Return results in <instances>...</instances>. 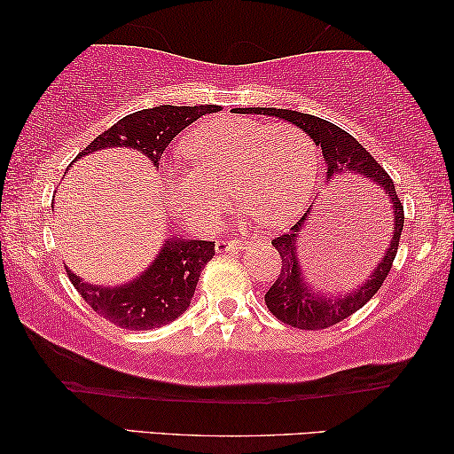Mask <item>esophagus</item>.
<instances>
[{
	"instance_id": "34e87169",
	"label": "esophagus",
	"mask_w": 454,
	"mask_h": 454,
	"mask_svg": "<svg viewBox=\"0 0 454 454\" xmlns=\"http://www.w3.org/2000/svg\"><path fill=\"white\" fill-rule=\"evenodd\" d=\"M257 241V235L251 237L247 241H237V239H219L215 243V249H217V254H229V251H237V249H243V245H251Z\"/></svg>"
}]
</instances>
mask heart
Here are the masks:
<instances>
[{"label":"heart","mask_w":454,"mask_h":454,"mask_svg":"<svg viewBox=\"0 0 454 454\" xmlns=\"http://www.w3.org/2000/svg\"><path fill=\"white\" fill-rule=\"evenodd\" d=\"M184 151L197 167L170 175L168 199L195 229L215 225L225 203L223 184L245 209L284 223L303 209L317 176L314 140L292 122L219 116L199 124Z\"/></svg>","instance_id":"b5f03b06"}]
</instances>
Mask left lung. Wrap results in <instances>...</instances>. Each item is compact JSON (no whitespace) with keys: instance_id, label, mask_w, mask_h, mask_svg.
<instances>
[{"instance_id":"obj_1","label":"left lung","mask_w":454,"mask_h":454,"mask_svg":"<svg viewBox=\"0 0 454 454\" xmlns=\"http://www.w3.org/2000/svg\"><path fill=\"white\" fill-rule=\"evenodd\" d=\"M235 113L278 116L300 126L314 138L317 146H322L328 178L333 181L341 175H360L362 178H368V183L384 195V203H388V215H384L386 227L382 231V249L370 267L373 271L368 270L366 281L344 295L328 297L319 294L301 278L300 262H297V241H300L303 221H308V213H303L297 223L289 227V231L281 233L271 241L281 257V270L278 279L265 294L267 309L279 322L300 330H324L333 324H340L341 319L350 317L354 311H358L372 300L392 270V262L396 257L398 241L404 227V207L396 195L395 183L350 132L341 130L340 126L324 121V118L284 108H235Z\"/></svg>"}]
</instances>
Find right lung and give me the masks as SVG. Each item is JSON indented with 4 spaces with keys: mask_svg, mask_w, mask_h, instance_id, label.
Here are the masks:
<instances>
[{
    "mask_svg": "<svg viewBox=\"0 0 454 454\" xmlns=\"http://www.w3.org/2000/svg\"><path fill=\"white\" fill-rule=\"evenodd\" d=\"M221 110L215 104L200 106H154L138 110L118 121L96 137L76 159L104 148L129 146L143 153L153 165L159 160L178 132L209 113ZM215 255V241H197L170 237L162 245L153 265L130 284L121 287H100L82 281L76 273L66 270L72 286L84 297L100 317L124 330H153L184 314L195 294L200 270Z\"/></svg>",
    "mask_w": 454,
    "mask_h": 454,
    "instance_id": "right-lung-1",
    "label": "right lung"
}]
</instances>
